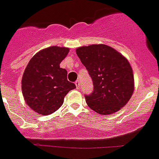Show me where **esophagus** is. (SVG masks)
<instances>
[{
	"label": "esophagus",
	"instance_id": "esophagus-1",
	"mask_svg": "<svg viewBox=\"0 0 159 159\" xmlns=\"http://www.w3.org/2000/svg\"><path fill=\"white\" fill-rule=\"evenodd\" d=\"M75 86H76V88L77 89L80 88V80H76V81H75Z\"/></svg>",
	"mask_w": 159,
	"mask_h": 159
}]
</instances>
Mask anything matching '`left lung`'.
<instances>
[{"label": "left lung", "instance_id": "1", "mask_svg": "<svg viewBox=\"0 0 159 159\" xmlns=\"http://www.w3.org/2000/svg\"><path fill=\"white\" fill-rule=\"evenodd\" d=\"M75 51L93 81V92L85 95L87 105L101 115L113 114L126 105L134 90L128 60L105 44L80 47Z\"/></svg>", "mask_w": 159, "mask_h": 159}]
</instances>
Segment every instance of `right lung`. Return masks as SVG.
Returning a JSON list of instances; mask_svg holds the SVG:
<instances>
[{"label":"right lung","mask_w":159,"mask_h":159,"mask_svg":"<svg viewBox=\"0 0 159 159\" xmlns=\"http://www.w3.org/2000/svg\"><path fill=\"white\" fill-rule=\"evenodd\" d=\"M67 48L53 46L41 50L30 59L22 79V90L27 105L37 113L48 116L58 109L69 91L75 88L68 81L67 71L60 63Z\"/></svg>","instance_id":"right-lung-1"}]
</instances>
